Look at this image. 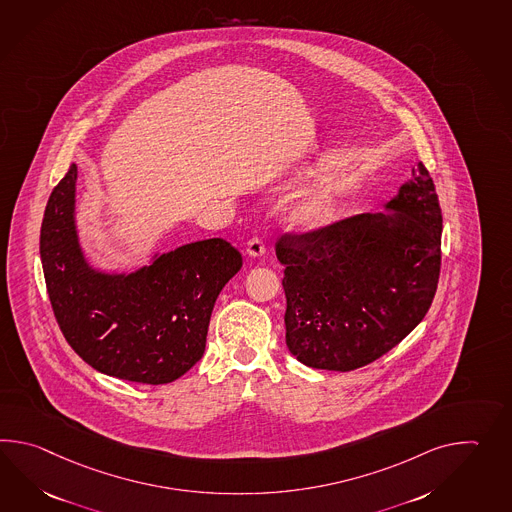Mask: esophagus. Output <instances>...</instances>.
<instances>
[{
  "instance_id": "esophagus-1",
  "label": "esophagus",
  "mask_w": 512,
  "mask_h": 512,
  "mask_svg": "<svg viewBox=\"0 0 512 512\" xmlns=\"http://www.w3.org/2000/svg\"><path fill=\"white\" fill-rule=\"evenodd\" d=\"M246 253H248L250 257H262V255L266 253L264 240H262L261 237H253V239L248 240V242H246Z\"/></svg>"
}]
</instances>
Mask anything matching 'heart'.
Here are the masks:
<instances>
[{
    "mask_svg": "<svg viewBox=\"0 0 512 512\" xmlns=\"http://www.w3.org/2000/svg\"><path fill=\"white\" fill-rule=\"evenodd\" d=\"M299 216L308 226H319L329 216V204L323 198H312L303 204Z\"/></svg>",
    "mask_w": 512,
    "mask_h": 512,
    "instance_id": "b5f03b06",
    "label": "heart"
}]
</instances>
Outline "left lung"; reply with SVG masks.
Listing matches in <instances>:
<instances>
[{
  "mask_svg": "<svg viewBox=\"0 0 512 512\" xmlns=\"http://www.w3.org/2000/svg\"><path fill=\"white\" fill-rule=\"evenodd\" d=\"M387 211L284 233L286 345L301 364L353 371L404 340L432 305L441 272L443 215L417 163Z\"/></svg>",
  "mask_w": 512,
  "mask_h": 512,
  "instance_id": "1",
  "label": "left lung"
}]
</instances>
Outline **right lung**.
I'll return each mask as SVG.
<instances>
[{"mask_svg":"<svg viewBox=\"0 0 512 512\" xmlns=\"http://www.w3.org/2000/svg\"><path fill=\"white\" fill-rule=\"evenodd\" d=\"M77 165L49 196L40 257L58 327L71 349L104 375L169 384L205 351L216 297L242 268L228 240L163 253L134 273H103L84 259L75 228Z\"/></svg>","mask_w":512,"mask_h":512,"instance_id":"obj_1","label":"right lung"}]
</instances>
